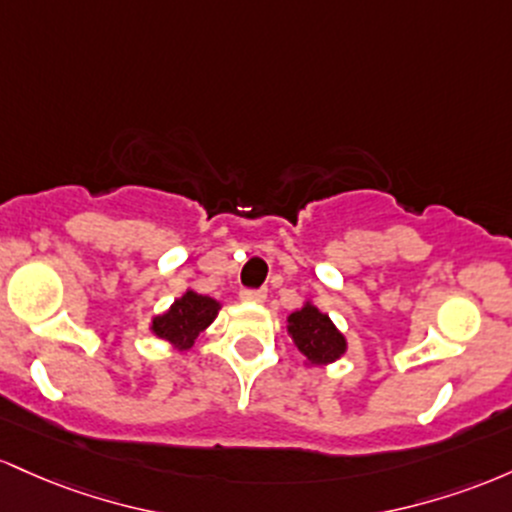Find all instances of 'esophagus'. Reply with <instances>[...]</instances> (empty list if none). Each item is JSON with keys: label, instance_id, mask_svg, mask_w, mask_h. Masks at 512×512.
I'll use <instances>...</instances> for the list:
<instances>
[{"label": "esophagus", "instance_id": "1", "mask_svg": "<svg viewBox=\"0 0 512 512\" xmlns=\"http://www.w3.org/2000/svg\"><path fill=\"white\" fill-rule=\"evenodd\" d=\"M239 297H241V302L261 304V302H266V290H241Z\"/></svg>", "mask_w": 512, "mask_h": 512}]
</instances>
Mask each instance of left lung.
I'll return each instance as SVG.
<instances>
[{
  "label": "left lung",
  "instance_id": "obj_1",
  "mask_svg": "<svg viewBox=\"0 0 512 512\" xmlns=\"http://www.w3.org/2000/svg\"><path fill=\"white\" fill-rule=\"evenodd\" d=\"M287 336L304 355L307 367H326L348 353V338L312 300L287 314Z\"/></svg>",
  "mask_w": 512,
  "mask_h": 512
}]
</instances>
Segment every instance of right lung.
Returning a JSON list of instances; mask_svg holds the SVG:
<instances>
[{
  "instance_id": "add662e5",
  "label": "right lung",
  "mask_w": 512,
  "mask_h": 512,
  "mask_svg": "<svg viewBox=\"0 0 512 512\" xmlns=\"http://www.w3.org/2000/svg\"><path fill=\"white\" fill-rule=\"evenodd\" d=\"M222 302L200 295L188 287L181 297L171 302L162 314H154L149 321V333L159 341H166L171 348L186 350L193 346L198 333H203L220 314Z\"/></svg>"
}]
</instances>
